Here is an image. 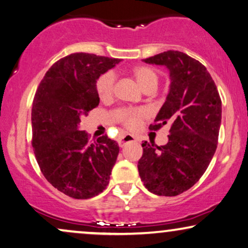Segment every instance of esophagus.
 I'll return each instance as SVG.
<instances>
[{
  "instance_id": "obj_1",
  "label": "esophagus",
  "mask_w": 248,
  "mask_h": 248,
  "mask_svg": "<svg viewBox=\"0 0 248 248\" xmlns=\"http://www.w3.org/2000/svg\"><path fill=\"white\" fill-rule=\"evenodd\" d=\"M136 137L133 136V135H129V134H126L124 135V136L119 137L118 140V143H119V146L120 147H124V145H126L127 143H130V141H136Z\"/></svg>"
}]
</instances>
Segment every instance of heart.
Wrapping results in <instances>:
<instances>
[{
  "mask_svg": "<svg viewBox=\"0 0 248 248\" xmlns=\"http://www.w3.org/2000/svg\"><path fill=\"white\" fill-rule=\"evenodd\" d=\"M133 78L144 92L155 91L157 87L158 74L153 68L146 65H137L130 70ZM115 77L113 72H105L96 81V92L102 101H110L113 96ZM146 111L144 108H122L117 113L118 120L122 122L129 129H135L140 126L143 119L146 118Z\"/></svg>",
  "mask_w": 248,
  "mask_h": 248,
  "instance_id": "b5f03b06",
  "label": "heart"
}]
</instances>
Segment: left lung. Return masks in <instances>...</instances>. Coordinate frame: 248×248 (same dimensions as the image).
<instances>
[{
	"instance_id": "obj_1",
	"label": "left lung",
	"mask_w": 248,
	"mask_h": 248,
	"mask_svg": "<svg viewBox=\"0 0 248 248\" xmlns=\"http://www.w3.org/2000/svg\"><path fill=\"white\" fill-rule=\"evenodd\" d=\"M164 65L170 90L150 129L169 122V141L162 146L144 141L138 172L144 186L158 196H177L193 187L216 153L221 124V98L206 68L179 51L143 60Z\"/></svg>"
}]
</instances>
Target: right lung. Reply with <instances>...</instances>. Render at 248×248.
Listing matches in <instances>:
<instances>
[{"instance_id":"obj_1","label":"right lung","mask_w":248,"mask_h":248,"mask_svg":"<svg viewBox=\"0 0 248 248\" xmlns=\"http://www.w3.org/2000/svg\"><path fill=\"white\" fill-rule=\"evenodd\" d=\"M119 62L74 53L55 62L36 91L31 108L36 160L46 180L72 199L101 194L117 161V141L107 135L92 141L79 126L80 119L100 103L97 79Z\"/></svg>"}]
</instances>
